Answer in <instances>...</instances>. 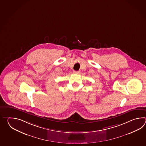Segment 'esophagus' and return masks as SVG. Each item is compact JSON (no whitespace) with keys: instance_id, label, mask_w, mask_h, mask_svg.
<instances>
[{"instance_id":"34e87169","label":"esophagus","mask_w":146,"mask_h":146,"mask_svg":"<svg viewBox=\"0 0 146 146\" xmlns=\"http://www.w3.org/2000/svg\"><path fill=\"white\" fill-rule=\"evenodd\" d=\"M80 72V71H74V74H79Z\"/></svg>"}]
</instances>
